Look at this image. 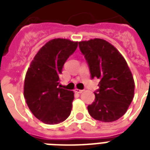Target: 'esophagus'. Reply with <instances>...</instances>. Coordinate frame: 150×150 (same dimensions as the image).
Wrapping results in <instances>:
<instances>
[{"label": "esophagus", "instance_id": "34e87169", "mask_svg": "<svg viewBox=\"0 0 150 150\" xmlns=\"http://www.w3.org/2000/svg\"><path fill=\"white\" fill-rule=\"evenodd\" d=\"M75 93H82L83 90L82 89H75Z\"/></svg>", "mask_w": 150, "mask_h": 150}]
</instances>
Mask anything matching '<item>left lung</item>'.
<instances>
[{
    "label": "left lung",
    "mask_w": 150,
    "mask_h": 150,
    "mask_svg": "<svg viewBox=\"0 0 150 150\" xmlns=\"http://www.w3.org/2000/svg\"><path fill=\"white\" fill-rule=\"evenodd\" d=\"M91 79H100L95 100L88 106L92 117L112 122L123 116L134 97L135 82L128 64L114 46L102 39L79 42Z\"/></svg>",
    "instance_id": "8db88e82"
}]
</instances>
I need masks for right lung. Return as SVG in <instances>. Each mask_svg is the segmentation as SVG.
Returning <instances> with one entry per match:
<instances>
[{
  "label": "right lung",
  "mask_w": 150,
  "mask_h": 150,
  "mask_svg": "<svg viewBox=\"0 0 150 150\" xmlns=\"http://www.w3.org/2000/svg\"><path fill=\"white\" fill-rule=\"evenodd\" d=\"M77 47L78 42L67 39L51 40L41 47L28 68L24 97L34 116L43 123L59 124L70 115L74 93L61 88L59 82L64 64Z\"/></svg>",
  "instance_id": "add662e5"
}]
</instances>
